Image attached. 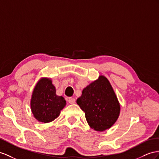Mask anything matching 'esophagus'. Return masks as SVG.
Segmentation results:
<instances>
[{
  "label": "esophagus",
  "mask_w": 159,
  "mask_h": 159,
  "mask_svg": "<svg viewBox=\"0 0 159 159\" xmlns=\"http://www.w3.org/2000/svg\"><path fill=\"white\" fill-rule=\"evenodd\" d=\"M68 103L70 104H74L75 103V98H72V97H70L68 99Z\"/></svg>",
  "instance_id": "esophagus-1"
}]
</instances>
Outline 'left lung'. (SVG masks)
Returning <instances> with one entry per match:
<instances>
[{
    "label": "left lung",
    "instance_id": "left-lung-1",
    "mask_svg": "<svg viewBox=\"0 0 159 159\" xmlns=\"http://www.w3.org/2000/svg\"><path fill=\"white\" fill-rule=\"evenodd\" d=\"M76 103L85 113L89 126L96 131L103 132L110 128L120 115L118 99L104 76H100L85 87Z\"/></svg>",
    "mask_w": 159,
    "mask_h": 159
}]
</instances>
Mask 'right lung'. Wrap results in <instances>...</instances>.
I'll use <instances>...</instances> for the list:
<instances>
[{
  "instance_id": "obj_1",
  "label": "right lung",
  "mask_w": 159,
  "mask_h": 159,
  "mask_svg": "<svg viewBox=\"0 0 159 159\" xmlns=\"http://www.w3.org/2000/svg\"><path fill=\"white\" fill-rule=\"evenodd\" d=\"M66 104L63 97L56 95L50 79L42 78L36 84L31 99V111L36 120L43 123L52 121Z\"/></svg>"
}]
</instances>
